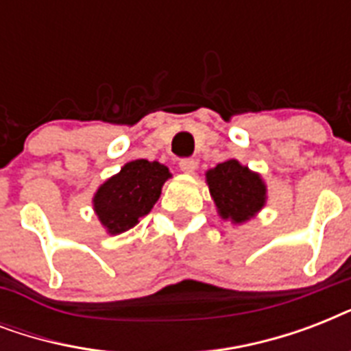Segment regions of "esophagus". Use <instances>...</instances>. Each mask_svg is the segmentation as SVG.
Wrapping results in <instances>:
<instances>
[{
	"mask_svg": "<svg viewBox=\"0 0 351 351\" xmlns=\"http://www.w3.org/2000/svg\"><path fill=\"white\" fill-rule=\"evenodd\" d=\"M180 171L187 173V175H193L197 171V162L193 158H184L180 160Z\"/></svg>",
	"mask_w": 351,
	"mask_h": 351,
	"instance_id": "obj_1",
	"label": "esophagus"
}]
</instances>
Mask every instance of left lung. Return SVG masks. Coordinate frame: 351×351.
<instances>
[{"label": "left lung", "mask_w": 351, "mask_h": 351, "mask_svg": "<svg viewBox=\"0 0 351 351\" xmlns=\"http://www.w3.org/2000/svg\"><path fill=\"white\" fill-rule=\"evenodd\" d=\"M217 213L231 224H244L261 213L267 202V186L261 173L230 158L206 173Z\"/></svg>", "instance_id": "1"}]
</instances>
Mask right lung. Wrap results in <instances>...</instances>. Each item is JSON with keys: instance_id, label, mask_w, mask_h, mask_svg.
I'll use <instances>...</instances> for the list:
<instances>
[{"instance_id": "right-lung-1", "label": "right lung", "mask_w": 351, "mask_h": 351, "mask_svg": "<svg viewBox=\"0 0 351 351\" xmlns=\"http://www.w3.org/2000/svg\"><path fill=\"white\" fill-rule=\"evenodd\" d=\"M171 176L169 169L156 160L127 162L93 197V209L104 230L109 234H120L134 228L153 209Z\"/></svg>"}]
</instances>
